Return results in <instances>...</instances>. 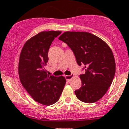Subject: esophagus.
I'll list each match as a JSON object with an SVG mask.
<instances>
[{"mask_svg":"<svg viewBox=\"0 0 129 129\" xmlns=\"http://www.w3.org/2000/svg\"><path fill=\"white\" fill-rule=\"evenodd\" d=\"M73 77H74V75L71 74V75H66V76H65V78H66V81H70L72 79V78Z\"/></svg>","mask_w":129,"mask_h":129,"instance_id":"1","label":"esophagus"}]
</instances>
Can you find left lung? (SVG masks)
Returning a JSON list of instances; mask_svg holds the SVG:
<instances>
[{"label":"left lung","mask_w":129,"mask_h":129,"mask_svg":"<svg viewBox=\"0 0 129 129\" xmlns=\"http://www.w3.org/2000/svg\"><path fill=\"white\" fill-rule=\"evenodd\" d=\"M73 51L85 73L80 75L82 85L75 91L77 98L93 103L105 95L115 74V61L110 47L102 39L87 32H64L58 38Z\"/></svg>","instance_id":"8db88e82"}]
</instances>
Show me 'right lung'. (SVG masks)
<instances>
[{
  "mask_svg": "<svg viewBox=\"0 0 129 129\" xmlns=\"http://www.w3.org/2000/svg\"><path fill=\"white\" fill-rule=\"evenodd\" d=\"M61 31H43L29 39L21 51L19 75L24 88L39 103L52 105L58 101L66 84L64 77L49 75L45 66L48 51Z\"/></svg>",
  "mask_w": 129,
  "mask_h": 129,
  "instance_id": "obj_1",
  "label": "right lung"
}]
</instances>
